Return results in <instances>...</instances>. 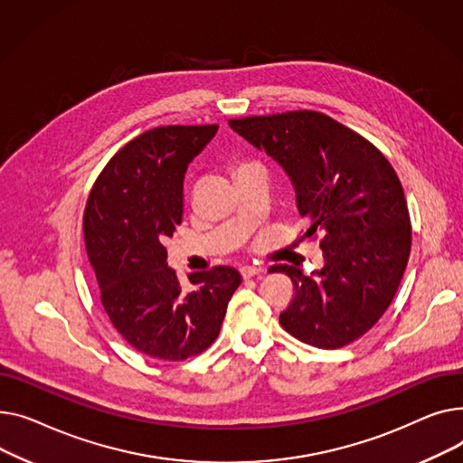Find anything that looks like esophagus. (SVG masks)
I'll return each instance as SVG.
<instances>
[{
    "label": "esophagus",
    "instance_id": "1",
    "mask_svg": "<svg viewBox=\"0 0 463 463\" xmlns=\"http://www.w3.org/2000/svg\"><path fill=\"white\" fill-rule=\"evenodd\" d=\"M241 275H242V279H250V277H254V275H260V273H263V269L261 267H258V265H241Z\"/></svg>",
    "mask_w": 463,
    "mask_h": 463
}]
</instances>
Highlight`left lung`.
<instances>
[{"label": "left lung", "mask_w": 463, "mask_h": 463, "mask_svg": "<svg viewBox=\"0 0 463 463\" xmlns=\"http://www.w3.org/2000/svg\"><path fill=\"white\" fill-rule=\"evenodd\" d=\"M244 140L289 175L297 209L321 235L325 265L305 277L273 265L295 288L282 327L305 344L336 349L368 333L389 308L411 252L402 183L373 144L314 110L230 119Z\"/></svg>", "instance_id": "1"}]
</instances>
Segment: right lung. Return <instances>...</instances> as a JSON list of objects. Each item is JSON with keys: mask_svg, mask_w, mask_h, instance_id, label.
<instances>
[{"mask_svg": "<svg viewBox=\"0 0 463 463\" xmlns=\"http://www.w3.org/2000/svg\"><path fill=\"white\" fill-rule=\"evenodd\" d=\"M219 125H168L136 136L97 177L84 211V239L116 331L144 355L184 361L221 333L233 267H213L183 286L168 267L165 241L183 219L186 168Z\"/></svg>", "mask_w": 463, "mask_h": 463, "instance_id": "1", "label": "right lung"}]
</instances>
